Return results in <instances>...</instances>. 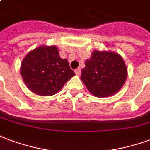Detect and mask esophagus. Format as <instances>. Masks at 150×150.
Wrapping results in <instances>:
<instances>
[{"label":"esophagus","mask_w":150,"mask_h":150,"mask_svg":"<svg viewBox=\"0 0 150 150\" xmlns=\"http://www.w3.org/2000/svg\"><path fill=\"white\" fill-rule=\"evenodd\" d=\"M75 74H76V75H79L81 74V69H80V68H77V69L75 70Z\"/></svg>","instance_id":"1"}]
</instances>
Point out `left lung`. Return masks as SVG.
Masks as SVG:
<instances>
[{
  "instance_id": "left-lung-1",
  "label": "left lung",
  "mask_w": 150,
  "mask_h": 150,
  "mask_svg": "<svg viewBox=\"0 0 150 150\" xmlns=\"http://www.w3.org/2000/svg\"><path fill=\"white\" fill-rule=\"evenodd\" d=\"M127 79V67L119 54L95 50L85 61L81 80L96 97L112 96L122 87Z\"/></svg>"
}]
</instances>
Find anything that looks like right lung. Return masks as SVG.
Segmentation results:
<instances>
[{"instance_id": "right-lung-1", "label": "right lung", "mask_w": 150, "mask_h": 150, "mask_svg": "<svg viewBox=\"0 0 150 150\" xmlns=\"http://www.w3.org/2000/svg\"><path fill=\"white\" fill-rule=\"evenodd\" d=\"M24 84L36 95L51 96L75 75L67 59H61L55 45H40L30 51L21 64Z\"/></svg>"}]
</instances>
